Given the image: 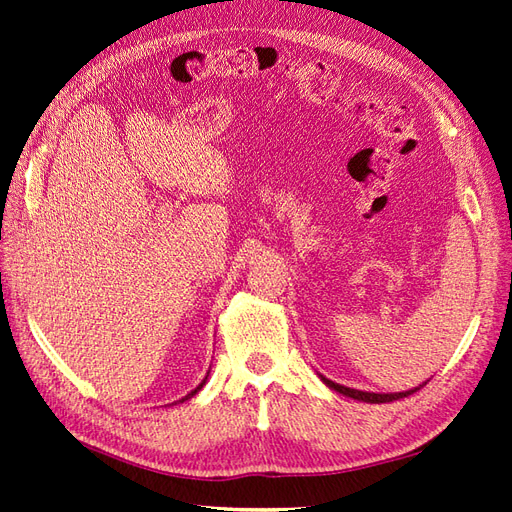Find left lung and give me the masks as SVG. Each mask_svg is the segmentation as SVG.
Segmentation results:
<instances>
[{
  "label": "left lung",
  "mask_w": 512,
  "mask_h": 512,
  "mask_svg": "<svg viewBox=\"0 0 512 512\" xmlns=\"http://www.w3.org/2000/svg\"><path fill=\"white\" fill-rule=\"evenodd\" d=\"M320 376V380L329 386V389H333V391H337V393H342V395H346V397H350V399H356V401H365V404H386V401H395V399H401V397H408V395H412V393H416L418 389H421V386H425L427 382H423V384H418V386H414V389H410V391H399V393H371V391H359V389H350V386H344V384H337V382H333V380H329V378H324L322 374H318Z\"/></svg>",
  "instance_id": "left-lung-1"
}]
</instances>
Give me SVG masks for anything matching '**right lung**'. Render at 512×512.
Listing matches in <instances>:
<instances>
[{
    "label": "right lung",
    "instance_id": "obj_1",
    "mask_svg": "<svg viewBox=\"0 0 512 512\" xmlns=\"http://www.w3.org/2000/svg\"><path fill=\"white\" fill-rule=\"evenodd\" d=\"M207 378H209V371H207V376L203 378V382H200V384L196 386V389H194V391H190V393H188V395H185L183 399H179V401H181V404H183V401H185V399H192V397H194V395H196V393H198L200 389H203V386H205V382H207Z\"/></svg>",
    "mask_w": 512,
    "mask_h": 512
}]
</instances>
